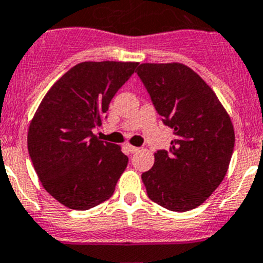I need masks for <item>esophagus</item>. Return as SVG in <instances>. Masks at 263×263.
I'll use <instances>...</instances> for the list:
<instances>
[{
    "mask_svg": "<svg viewBox=\"0 0 263 263\" xmlns=\"http://www.w3.org/2000/svg\"><path fill=\"white\" fill-rule=\"evenodd\" d=\"M126 147H127V149H128V152H129V153H132V154H135V153L139 152V147L132 146L131 144H126Z\"/></svg>",
    "mask_w": 263,
    "mask_h": 263,
    "instance_id": "esophagus-1",
    "label": "esophagus"
}]
</instances>
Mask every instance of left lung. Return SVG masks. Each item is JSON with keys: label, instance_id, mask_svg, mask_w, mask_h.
Returning <instances> with one entry per match:
<instances>
[{"label": "left lung", "instance_id": "1", "mask_svg": "<svg viewBox=\"0 0 263 263\" xmlns=\"http://www.w3.org/2000/svg\"><path fill=\"white\" fill-rule=\"evenodd\" d=\"M137 74L176 139L141 175L147 196L175 212L202 204L228 172L235 134L212 88L180 63L140 64Z\"/></svg>", "mask_w": 263, "mask_h": 263}]
</instances>
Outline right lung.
Wrapping results in <instances>:
<instances>
[{
    "mask_svg": "<svg viewBox=\"0 0 263 263\" xmlns=\"http://www.w3.org/2000/svg\"><path fill=\"white\" fill-rule=\"evenodd\" d=\"M139 63L85 61L53 83L28 129V152L45 190L59 203L86 211L113 195L128 158L121 146L100 141L111 99Z\"/></svg>",
    "mask_w": 263,
    "mask_h": 263,
    "instance_id": "add662e5",
    "label": "right lung"
}]
</instances>
